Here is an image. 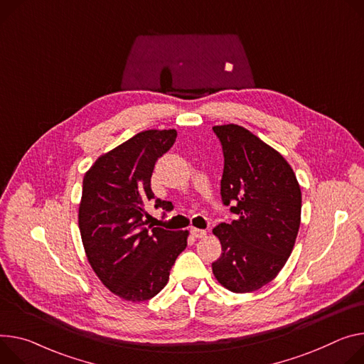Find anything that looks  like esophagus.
<instances>
[{
	"mask_svg": "<svg viewBox=\"0 0 364 364\" xmlns=\"http://www.w3.org/2000/svg\"><path fill=\"white\" fill-rule=\"evenodd\" d=\"M190 234L194 237V238H205L208 235V232L205 229H197V228H191L190 229Z\"/></svg>",
	"mask_w": 364,
	"mask_h": 364,
	"instance_id": "esophagus-1",
	"label": "esophagus"
}]
</instances>
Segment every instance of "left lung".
<instances>
[{
	"instance_id": "1",
	"label": "left lung",
	"mask_w": 364,
	"mask_h": 364,
	"mask_svg": "<svg viewBox=\"0 0 364 364\" xmlns=\"http://www.w3.org/2000/svg\"><path fill=\"white\" fill-rule=\"evenodd\" d=\"M225 167L222 200L237 219L213 235L222 245L212 264L216 280L230 291L250 293L270 283L284 267L301 226L302 191L284 156L242 126H213Z\"/></svg>"
}]
</instances>
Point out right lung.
Masks as SVG:
<instances>
[{
    "mask_svg": "<svg viewBox=\"0 0 364 364\" xmlns=\"http://www.w3.org/2000/svg\"><path fill=\"white\" fill-rule=\"evenodd\" d=\"M176 129H149L102 154L82 180L78 226L91 269L120 299L144 302L168 283L171 267L187 247L188 230L145 226V206L171 209L155 199V162L176 142Z\"/></svg>",
    "mask_w": 364,
    "mask_h": 364,
    "instance_id": "add662e5",
    "label": "right lung"
}]
</instances>
